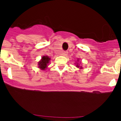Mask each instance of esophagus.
I'll return each mask as SVG.
<instances>
[{
    "label": "esophagus",
    "mask_w": 121,
    "mask_h": 121,
    "mask_svg": "<svg viewBox=\"0 0 121 121\" xmlns=\"http://www.w3.org/2000/svg\"><path fill=\"white\" fill-rule=\"evenodd\" d=\"M68 53L67 51H62V55H63V56H66V55H68Z\"/></svg>",
    "instance_id": "esophagus-1"
}]
</instances>
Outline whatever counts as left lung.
<instances>
[{"mask_svg":"<svg viewBox=\"0 0 121 121\" xmlns=\"http://www.w3.org/2000/svg\"><path fill=\"white\" fill-rule=\"evenodd\" d=\"M76 66H77V67H78V68H79V66H78V64H77V65H76Z\"/></svg>","mask_w":121,"mask_h":121,"instance_id":"1","label":"left lung"}]
</instances>
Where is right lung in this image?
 Wrapping results in <instances>:
<instances>
[{
    "instance_id": "add662e5",
    "label": "right lung",
    "mask_w": 121,
    "mask_h": 121,
    "mask_svg": "<svg viewBox=\"0 0 121 121\" xmlns=\"http://www.w3.org/2000/svg\"><path fill=\"white\" fill-rule=\"evenodd\" d=\"M50 58L48 56H44L41 59V61L39 62V67L42 70H44L47 67L49 61H50Z\"/></svg>"
}]
</instances>
